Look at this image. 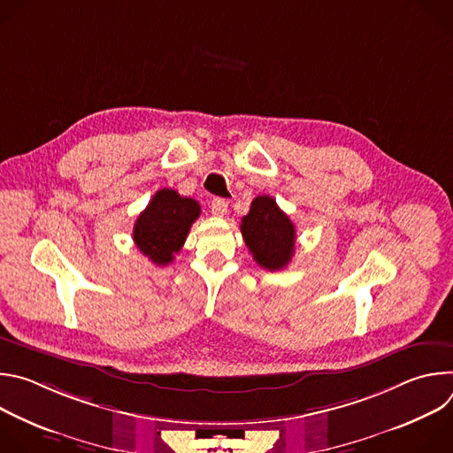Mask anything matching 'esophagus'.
<instances>
[{"label": "esophagus", "mask_w": 453, "mask_h": 453, "mask_svg": "<svg viewBox=\"0 0 453 453\" xmlns=\"http://www.w3.org/2000/svg\"><path fill=\"white\" fill-rule=\"evenodd\" d=\"M210 208H211V213H213L215 217H224V215L227 213V201L217 197V199L211 201Z\"/></svg>", "instance_id": "1"}]
</instances>
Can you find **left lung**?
<instances>
[{"label":"left lung","instance_id":"left-lung-1","mask_svg":"<svg viewBox=\"0 0 453 453\" xmlns=\"http://www.w3.org/2000/svg\"><path fill=\"white\" fill-rule=\"evenodd\" d=\"M242 236L254 262L269 271L285 269L296 245V227L269 196H257L242 219Z\"/></svg>","mask_w":453,"mask_h":453}]
</instances>
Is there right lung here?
Instances as JSON below:
<instances>
[{"label":"right lung","instance_id":"obj_1","mask_svg":"<svg viewBox=\"0 0 453 453\" xmlns=\"http://www.w3.org/2000/svg\"><path fill=\"white\" fill-rule=\"evenodd\" d=\"M199 215L201 206L196 199L180 197L175 189L163 188L140 213L133 233L134 243L152 264L168 265L173 262V254L182 249Z\"/></svg>","mask_w":453,"mask_h":453}]
</instances>
